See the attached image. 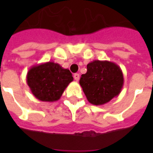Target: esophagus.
Returning <instances> with one entry per match:
<instances>
[{
  "mask_svg": "<svg viewBox=\"0 0 153 153\" xmlns=\"http://www.w3.org/2000/svg\"><path fill=\"white\" fill-rule=\"evenodd\" d=\"M74 79L75 81H79V74H74Z\"/></svg>",
  "mask_w": 153,
  "mask_h": 153,
  "instance_id": "1",
  "label": "esophagus"
}]
</instances>
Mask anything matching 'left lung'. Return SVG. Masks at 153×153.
I'll list each match as a JSON object with an SVG mask.
<instances>
[{
  "instance_id": "8db88e82",
  "label": "left lung",
  "mask_w": 153,
  "mask_h": 153,
  "mask_svg": "<svg viewBox=\"0 0 153 153\" xmlns=\"http://www.w3.org/2000/svg\"><path fill=\"white\" fill-rule=\"evenodd\" d=\"M79 84L88 101L101 106L120 93L124 76L120 67L114 62L93 60L88 64L87 73L81 75Z\"/></svg>"
}]
</instances>
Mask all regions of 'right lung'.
I'll return each mask as SVG.
<instances>
[{"instance_id":"obj_1","label":"right lung","mask_w":153,"mask_h":153,"mask_svg":"<svg viewBox=\"0 0 153 153\" xmlns=\"http://www.w3.org/2000/svg\"><path fill=\"white\" fill-rule=\"evenodd\" d=\"M26 80L37 99L53 102L60 99L74 79L68 69L49 61L32 66L28 71Z\"/></svg>"}]
</instances>
